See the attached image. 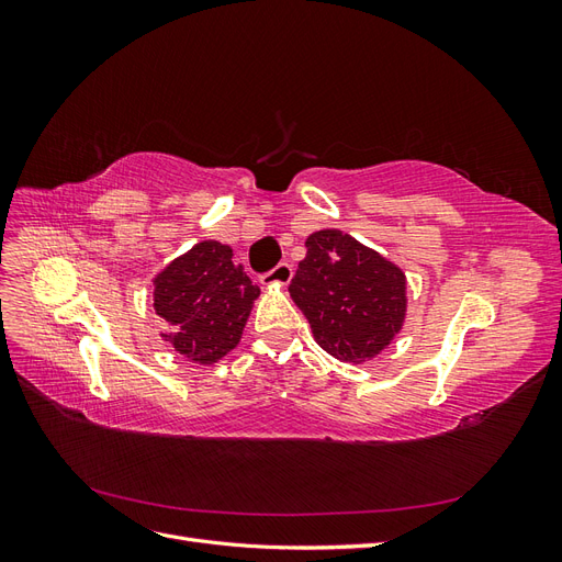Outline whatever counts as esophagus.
I'll return each instance as SVG.
<instances>
[{
  "instance_id": "obj_1",
  "label": "esophagus",
  "mask_w": 562,
  "mask_h": 562,
  "mask_svg": "<svg viewBox=\"0 0 562 562\" xmlns=\"http://www.w3.org/2000/svg\"><path fill=\"white\" fill-rule=\"evenodd\" d=\"M291 279H293V265H288V262H279L274 269H269V271H265L262 274V283L265 285H288L291 283Z\"/></svg>"
}]
</instances>
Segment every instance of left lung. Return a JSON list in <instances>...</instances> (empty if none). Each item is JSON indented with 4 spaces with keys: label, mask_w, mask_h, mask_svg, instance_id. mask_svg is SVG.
<instances>
[{
    "label": "left lung",
    "mask_w": 562,
    "mask_h": 562,
    "mask_svg": "<svg viewBox=\"0 0 562 562\" xmlns=\"http://www.w3.org/2000/svg\"><path fill=\"white\" fill-rule=\"evenodd\" d=\"M304 246L288 291L316 342L349 363L378 356L403 326V271L337 229L316 232Z\"/></svg>",
    "instance_id": "8db88e82"
}]
</instances>
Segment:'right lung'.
I'll list each match as a JSON object with an SVG mask.
<instances>
[{"label": "right lung", "mask_w": 562, "mask_h": 562, "mask_svg": "<svg viewBox=\"0 0 562 562\" xmlns=\"http://www.w3.org/2000/svg\"><path fill=\"white\" fill-rule=\"evenodd\" d=\"M232 255L229 246L201 241L155 279V310L176 330L164 337L194 363H215L239 345L260 295Z\"/></svg>", "instance_id": "1"}]
</instances>
